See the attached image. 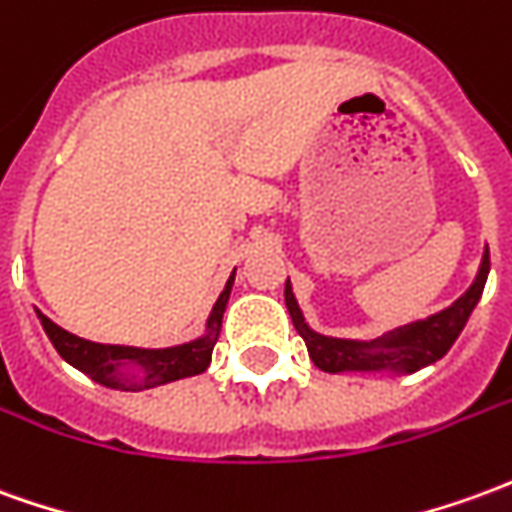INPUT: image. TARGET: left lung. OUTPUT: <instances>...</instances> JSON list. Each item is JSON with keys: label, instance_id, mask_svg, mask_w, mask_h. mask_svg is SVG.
I'll use <instances>...</instances> for the list:
<instances>
[{"label": "left lung", "instance_id": "8db88e82", "mask_svg": "<svg viewBox=\"0 0 512 512\" xmlns=\"http://www.w3.org/2000/svg\"><path fill=\"white\" fill-rule=\"evenodd\" d=\"M488 271H491V255L485 246L480 271L460 299H455L452 305L432 313V316L405 324V327H396L391 332H382L380 338H368V341L332 338V335H321V332L313 330L302 316V307L296 302V296H293L291 280L285 282V305H288L296 332L305 338L310 360L321 371H330V374H346V371H355V374H413L418 368L441 360L452 349L457 335L466 327L471 310L480 302Z\"/></svg>", "mask_w": 512, "mask_h": 512}]
</instances>
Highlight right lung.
<instances>
[{"instance_id": "right-lung-1", "label": "right lung", "mask_w": 512, "mask_h": 512, "mask_svg": "<svg viewBox=\"0 0 512 512\" xmlns=\"http://www.w3.org/2000/svg\"><path fill=\"white\" fill-rule=\"evenodd\" d=\"M232 282H235V271L230 274L224 291L219 293L216 305L207 316L205 332L194 341L169 346V349H141V346L85 341L80 335L57 327L55 321L46 318L41 310H35V316L57 349V355L63 357L69 366L88 374L99 385L113 388V391H149V388L166 385V382L202 374L210 366L213 346L221 335V318H224V310L230 302Z\"/></svg>"}]
</instances>
